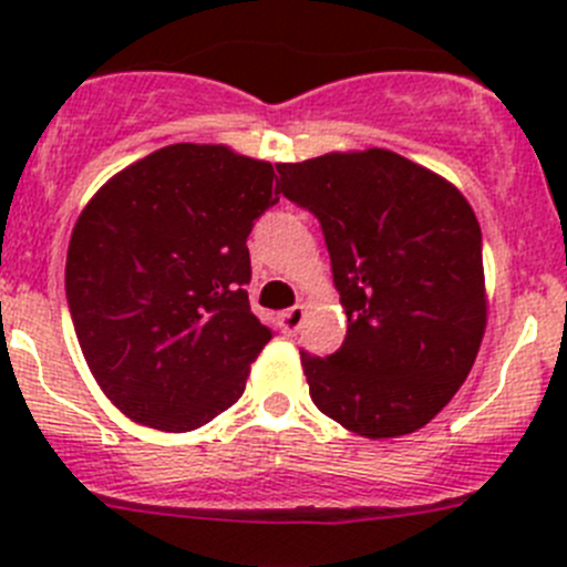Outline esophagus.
<instances>
[{
	"mask_svg": "<svg viewBox=\"0 0 567 567\" xmlns=\"http://www.w3.org/2000/svg\"><path fill=\"white\" fill-rule=\"evenodd\" d=\"M301 323H305V307H290L279 316V326H282L285 334H296Z\"/></svg>",
	"mask_w": 567,
	"mask_h": 567,
	"instance_id": "1",
	"label": "esophagus"
}]
</instances>
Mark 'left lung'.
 <instances>
[{
	"label": "left lung",
	"mask_w": 567,
	"mask_h": 567,
	"mask_svg": "<svg viewBox=\"0 0 567 567\" xmlns=\"http://www.w3.org/2000/svg\"><path fill=\"white\" fill-rule=\"evenodd\" d=\"M279 192L320 221L348 331L301 351L312 403L364 439L420 431L466 381L485 331L483 236L466 197L392 151L277 164Z\"/></svg>",
	"instance_id": "1"
}]
</instances>
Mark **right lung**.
<instances>
[{"mask_svg":"<svg viewBox=\"0 0 567 567\" xmlns=\"http://www.w3.org/2000/svg\"><path fill=\"white\" fill-rule=\"evenodd\" d=\"M268 162L167 145L109 177L73 227L65 293L104 394L183 433L230 409L271 340L251 312L247 238L279 203Z\"/></svg>","mask_w":567,"mask_h":567,"instance_id":"right-lung-1","label":"right lung"}]
</instances>
